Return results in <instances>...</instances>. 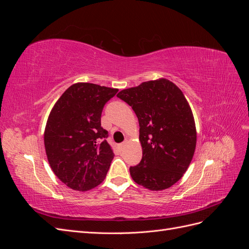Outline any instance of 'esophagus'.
Returning <instances> with one entry per match:
<instances>
[{
	"mask_svg": "<svg viewBox=\"0 0 249 249\" xmlns=\"http://www.w3.org/2000/svg\"><path fill=\"white\" fill-rule=\"evenodd\" d=\"M124 146H125V142H124V143H120V144H119L120 149H124Z\"/></svg>",
	"mask_w": 249,
	"mask_h": 249,
	"instance_id": "esophagus-1",
	"label": "esophagus"
}]
</instances>
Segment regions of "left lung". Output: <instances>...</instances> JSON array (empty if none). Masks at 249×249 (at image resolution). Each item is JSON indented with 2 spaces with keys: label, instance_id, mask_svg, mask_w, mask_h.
Here are the masks:
<instances>
[{
  "label": "left lung",
  "instance_id": "obj_1",
  "mask_svg": "<svg viewBox=\"0 0 249 249\" xmlns=\"http://www.w3.org/2000/svg\"><path fill=\"white\" fill-rule=\"evenodd\" d=\"M117 96L139 122L142 159L130 167L135 183L153 191L171 187L189 167L196 147L193 113L184 93L167 79L143 82Z\"/></svg>",
  "mask_w": 249,
  "mask_h": 249
}]
</instances>
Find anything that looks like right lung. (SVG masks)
I'll return each instance as SVG.
<instances>
[{
  "instance_id": "add662e5",
  "label": "right lung",
  "mask_w": 249,
  "mask_h": 249,
  "mask_svg": "<svg viewBox=\"0 0 249 249\" xmlns=\"http://www.w3.org/2000/svg\"><path fill=\"white\" fill-rule=\"evenodd\" d=\"M117 91L76 83L51 110L43 135L48 161L55 176L73 190L88 191L107 176L114 153L101 116L105 104Z\"/></svg>"
}]
</instances>
